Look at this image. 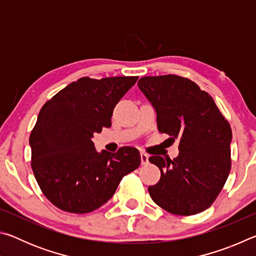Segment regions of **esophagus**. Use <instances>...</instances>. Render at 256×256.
Here are the masks:
<instances>
[{"label": "esophagus", "instance_id": "34e87169", "mask_svg": "<svg viewBox=\"0 0 256 256\" xmlns=\"http://www.w3.org/2000/svg\"><path fill=\"white\" fill-rule=\"evenodd\" d=\"M141 164H149V156L144 154V152H141Z\"/></svg>", "mask_w": 256, "mask_h": 256}]
</instances>
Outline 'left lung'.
Listing matches in <instances>:
<instances>
[{"mask_svg":"<svg viewBox=\"0 0 256 256\" xmlns=\"http://www.w3.org/2000/svg\"><path fill=\"white\" fill-rule=\"evenodd\" d=\"M138 86L154 108L159 132L180 138L176 158H149L162 172L158 183L149 186L151 198L174 214L204 211L230 172V125L214 98L186 78L144 76Z\"/></svg>","mask_w":256,"mask_h":256,"instance_id":"obj_1","label":"left lung"}]
</instances>
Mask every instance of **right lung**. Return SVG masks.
I'll return each instance as SVG.
<instances>
[{
	"instance_id": "right-lung-1",
	"label": "right lung",
	"mask_w": 256,
	"mask_h": 256,
	"mask_svg": "<svg viewBox=\"0 0 256 256\" xmlns=\"http://www.w3.org/2000/svg\"><path fill=\"white\" fill-rule=\"evenodd\" d=\"M136 80L84 76L42 107L29 138L32 168L42 192L58 209H98L114 196L120 180L140 166L138 149L98 152L92 140L94 133L110 126L112 110Z\"/></svg>"
}]
</instances>
